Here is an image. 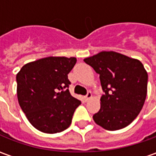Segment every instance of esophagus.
<instances>
[{
  "mask_svg": "<svg viewBox=\"0 0 156 156\" xmlns=\"http://www.w3.org/2000/svg\"><path fill=\"white\" fill-rule=\"evenodd\" d=\"M92 98L91 92H88V94H86V96L84 97L85 100H86V101H88V99H89V98Z\"/></svg>",
  "mask_w": 156,
  "mask_h": 156,
  "instance_id": "obj_1",
  "label": "esophagus"
}]
</instances>
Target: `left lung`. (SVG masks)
<instances>
[{"mask_svg": "<svg viewBox=\"0 0 156 156\" xmlns=\"http://www.w3.org/2000/svg\"><path fill=\"white\" fill-rule=\"evenodd\" d=\"M83 61L99 74L105 94L94 120L107 130L126 127L140 114L147 94L148 74L140 61L115 51H101Z\"/></svg>", "mask_w": 156, "mask_h": 156, "instance_id": "1", "label": "left lung"}]
</instances>
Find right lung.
<instances>
[{
	"instance_id": "1",
	"label": "right lung",
	"mask_w": 156,
	"mask_h": 156,
	"mask_svg": "<svg viewBox=\"0 0 156 156\" xmlns=\"http://www.w3.org/2000/svg\"><path fill=\"white\" fill-rule=\"evenodd\" d=\"M76 62L75 58L48 57L27 63L16 74L19 105L37 129L55 134L71 124L81 104L68 89V74Z\"/></svg>"
}]
</instances>
